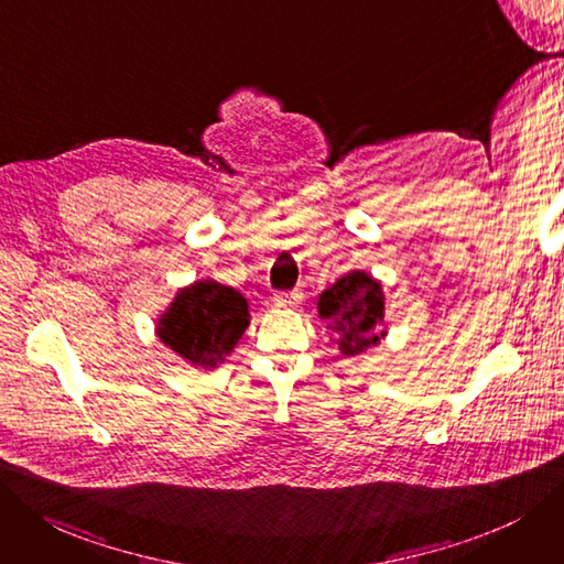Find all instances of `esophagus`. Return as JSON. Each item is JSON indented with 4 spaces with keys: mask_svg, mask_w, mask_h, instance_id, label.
Masks as SVG:
<instances>
[{
    "mask_svg": "<svg viewBox=\"0 0 564 564\" xmlns=\"http://www.w3.org/2000/svg\"><path fill=\"white\" fill-rule=\"evenodd\" d=\"M273 303L278 307H296L301 303V294L299 291H278L273 296Z\"/></svg>",
    "mask_w": 564,
    "mask_h": 564,
    "instance_id": "esophagus-1",
    "label": "esophagus"
}]
</instances>
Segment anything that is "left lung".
Masks as SVG:
<instances>
[{
	"mask_svg": "<svg viewBox=\"0 0 564 564\" xmlns=\"http://www.w3.org/2000/svg\"><path fill=\"white\" fill-rule=\"evenodd\" d=\"M319 319L328 322L345 356H356L375 347L387 335L384 328V291L364 270L343 275L328 286L317 303Z\"/></svg>",
	"mask_w": 564,
	"mask_h": 564,
	"instance_id": "8db88e82",
	"label": "left lung"
}]
</instances>
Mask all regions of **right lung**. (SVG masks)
Returning <instances> with one entry per match:
<instances>
[{"instance_id": "right-lung-1", "label": "right lung", "mask_w": 564, "mask_h": 564, "mask_svg": "<svg viewBox=\"0 0 564 564\" xmlns=\"http://www.w3.org/2000/svg\"><path fill=\"white\" fill-rule=\"evenodd\" d=\"M247 326L250 310L240 291L200 280L177 291L156 324V335L192 366L208 370L234 351Z\"/></svg>"}]
</instances>
